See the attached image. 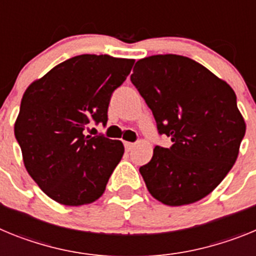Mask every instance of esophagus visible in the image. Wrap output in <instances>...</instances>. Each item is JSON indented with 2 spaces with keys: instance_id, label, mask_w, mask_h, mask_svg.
I'll use <instances>...</instances> for the list:
<instances>
[{
  "instance_id": "1",
  "label": "esophagus",
  "mask_w": 256,
  "mask_h": 256,
  "mask_svg": "<svg viewBox=\"0 0 256 256\" xmlns=\"http://www.w3.org/2000/svg\"><path fill=\"white\" fill-rule=\"evenodd\" d=\"M124 146H126V151H130L134 148V144H132V142H124Z\"/></svg>"
}]
</instances>
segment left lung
<instances>
[{
    "label": "left lung",
    "mask_w": 256,
    "mask_h": 256,
    "mask_svg": "<svg viewBox=\"0 0 256 256\" xmlns=\"http://www.w3.org/2000/svg\"><path fill=\"white\" fill-rule=\"evenodd\" d=\"M130 80L152 112L169 148H154L140 168L154 198L168 206L194 204L224 180L236 162L246 124L226 80L192 58L154 55L138 60Z\"/></svg>",
    "instance_id": "left-lung-1"
}]
</instances>
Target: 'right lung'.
<instances>
[{
  "label": "right lung",
  "mask_w": 256,
  "mask_h": 256,
  "mask_svg": "<svg viewBox=\"0 0 256 256\" xmlns=\"http://www.w3.org/2000/svg\"><path fill=\"white\" fill-rule=\"evenodd\" d=\"M133 64V58L79 55L36 79L22 94L14 132L24 166L58 204H91L105 192L124 146L83 130L91 120L106 124L112 94Z\"/></svg>",
  "instance_id": "right-lung-1"
}]
</instances>
